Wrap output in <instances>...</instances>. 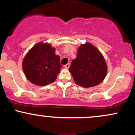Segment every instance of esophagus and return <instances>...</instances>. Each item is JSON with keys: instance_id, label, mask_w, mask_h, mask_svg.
<instances>
[{"instance_id": "1", "label": "esophagus", "mask_w": 135, "mask_h": 135, "mask_svg": "<svg viewBox=\"0 0 135 135\" xmlns=\"http://www.w3.org/2000/svg\"><path fill=\"white\" fill-rule=\"evenodd\" d=\"M70 65V63H67V64H66L64 66H65V68H66V69H69Z\"/></svg>"}]
</instances>
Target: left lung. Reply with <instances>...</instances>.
Instances as JSON below:
<instances>
[{
  "label": "left lung",
  "instance_id": "left-lung-1",
  "mask_svg": "<svg viewBox=\"0 0 135 135\" xmlns=\"http://www.w3.org/2000/svg\"><path fill=\"white\" fill-rule=\"evenodd\" d=\"M69 72L76 84L91 88L104 80L107 65L100 51L93 44L86 42L78 47L77 58L72 61Z\"/></svg>",
  "mask_w": 135,
  "mask_h": 135
}]
</instances>
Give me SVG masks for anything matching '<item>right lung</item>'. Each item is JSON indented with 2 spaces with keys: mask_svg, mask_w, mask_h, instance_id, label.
Returning a JSON list of instances; mask_svg holds the SVG:
<instances>
[{
  "mask_svg": "<svg viewBox=\"0 0 135 135\" xmlns=\"http://www.w3.org/2000/svg\"><path fill=\"white\" fill-rule=\"evenodd\" d=\"M55 48L41 42L33 46L25 55L22 68L25 77L33 84L47 86L56 79L62 65Z\"/></svg>",
  "mask_w": 135,
  "mask_h": 135,
  "instance_id": "obj_1",
  "label": "right lung"
}]
</instances>
